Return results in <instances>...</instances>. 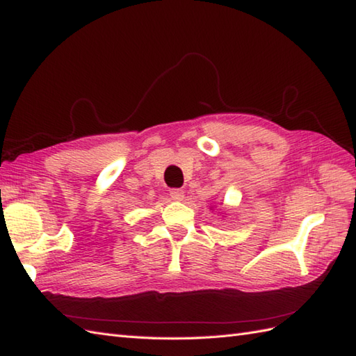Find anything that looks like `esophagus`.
Segmentation results:
<instances>
[{"label":"esophagus","mask_w":356,"mask_h":356,"mask_svg":"<svg viewBox=\"0 0 356 356\" xmlns=\"http://www.w3.org/2000/svg\"><path fill=\"white\" fill-rule=\"evenodd\" d=\"M170 197L172 198V200L181 202V200H184V197H185V191H184V189H171Z\"/></svg>","instance_id":"34e87169"}]
</instances>
